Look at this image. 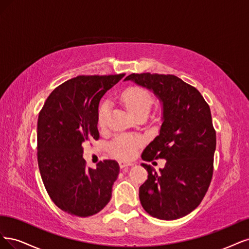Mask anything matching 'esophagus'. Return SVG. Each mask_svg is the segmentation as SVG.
<instances>
[{
	"label": "esophagus",
	"mask_w": 249,
	"mask_h": 249,
	"mask_svg": "<svg viewBox=\"0 0 249 249\" xmlns=\"http://www.w3.org/2000/svg\"><path fill=\"white\" fill-rule=\"evenodd\" d=\"M119 165H120V167L122 168H127L128 166H131V165H133L132 163H130V162H126V161H123V160H120L119 161Z\"/></svg>",
	"instance_id": "34e87169"
}]
</instances>
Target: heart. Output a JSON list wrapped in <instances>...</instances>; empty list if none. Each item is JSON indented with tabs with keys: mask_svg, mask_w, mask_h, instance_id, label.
<instances>
[{
	"mask_svg": "<svg viewBox=\"0 0 249 249\" xmlns=\"http://www.w3.org/2000/svg\"><path fill=\"white\" fill-rule=\"evenodd\" d=\"M120 102H121L126 110L131 117L146 116L154 104V97L148 90L142 87H129L125 89L120 95ZM108 106L107 103H102L97 115V123L100 128H104L107 121ZM142 140L130 135H120L111 142L110 151L116 157L122 159H129L133 157L142 145Z\"/></svg>",
	"mask_w": 249,
	"mask_h": 249,
	"instance_id": "obj_1",
	"label": "heart"
}]
</instances>
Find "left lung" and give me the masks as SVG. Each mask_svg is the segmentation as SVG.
Returning <instances> with one entry per match:
<instances>
[{
	"mask_svg": "<svg viewBox=\"0 0 249 249\" xmlns=\"http://www.w3.org/2000/svg\"><path fill=\"white\" fill-rule=\"evenodd\" d=\"M125 81L153 91L163 109L159 135L142 158L166 163L159 172L142 163L148 179L140 187L141 204L158 219L181 218L200 204L212 180L216 132L210 107L195 87L173 74L132 73Z\"/></svg>",
	"mask_w": 249,
	"mask_h": 249,
	"instance_id": "8db88e82",
	"label": "left lung"
}]
</instances>
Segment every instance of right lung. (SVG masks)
I'll return each mask as SVG.
<instances>
[{
	"label": "right lung",
	"instance_id": "1",
	"mask_svg": "<svg viewBox=\"0 0 249 249\" xmlns=\"http://www.w3.org/2000/svg\"><path fill=\"white\" fill-rule=\"evenodd\" d=\"M125 74L78 75L47 97L38 116L37 157L47 194L60 209L76 217L101 211L111 197L120 166L107 159L93 170L83 158L86 142L99 139L97 115L102 96Z\"/></svg>",
	"mask_w": 249,
	"mask_h": 249
}]
</instances>
